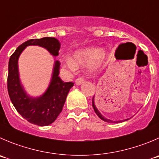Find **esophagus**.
<instances>
[{
    "label": "esophagus",
    "instance_id": "1",
    "mask_svg": "<svg viewBox=\"0 0 159 159\" xmlns=\"http://www.w3.org/2000/svg\"><path fill=\"white\" fill-rule=\"evenodd\" d=\"M84 81H85V80H84L83 78H78V79H76V80H75V84H76V85H81L82 84H84Z\"/></svg>",
    "mask_w": 159,
    "mask_h": 159
}]
</instances>
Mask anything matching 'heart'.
<instances>
[{
  "label": "heart",
  "instance_id": "obj_1",
  "mask_svg": "<svg viewBox=\"0 0 159 159\" xmlns=\"http://www.w3.org/2000/svg\"><path fill=\"white\" fill-rule=\"evenodd\" d=\"M106 58L105 51L99 48H86L75 51L72 57L64 56L61 58V64L64 67L75 70L78 66H89L90 70H98Z\"/></svg>",
  "mask_w": 159,
  "mask_h": 159
}]
</instances>
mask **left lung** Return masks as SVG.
<instances>
[{
    "label": "left lung",
    "instance_id": "1",
    "mask_svg": "<svg viewBox=\"0 0 159 159\" xmlns=\"http://www.w3.org/2000/svg\"><path fill=\"white\" fill-rule=\"evenodd\" d=\"M92 105H93V110H94L95 113H96V114L98 115V117H99L101 119H102V120H103V121H105V122H111V123H118V122H123V121H122V120H119V121H113V120H111V119H106V118H105V116H102V115L101 114V112H100V111H99V110L98 109V106H97V105H95V102H94V95H93V100H92ZM126 120H128V119H125V120H124V121H126Z\"/></svg>",
    "mask_w": 159,
    "mask_h": 159
}]
</instances>
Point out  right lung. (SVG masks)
<instances>
[{
    "instance_id": "right-lung-1",
    "label": "right lung",
    "mask_w": 159,
    "mask_h": 159,
    "mask_svg": "<svg viewBox=\"0 0 159 159\" xmlns=\"http://www.w3.org/2000/svg\"><path fill=\"white\" fill-rule=\"evenodd\" d=\"M39 46L48 50L54 57L59 54L61 43L54 37L31 39L20 45L10 57L8 62L7 91L18 112L28 122L45 126L54 122L61 113L66 97L74 83L63 82L59 77L60 62L54 61L52 77L46 91L39 97H32L25 92L20 82L18 61L28 46Z\"/></svg>"
}]
</instances>
